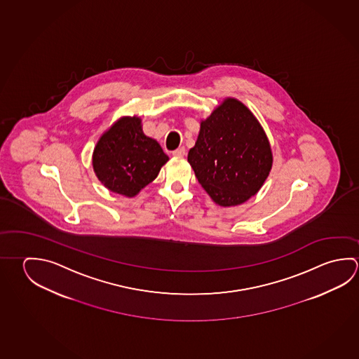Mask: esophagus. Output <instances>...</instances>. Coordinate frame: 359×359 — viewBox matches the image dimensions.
Returning a JSON list of instances; mask_svg holds the SVG:
<instances>
[{
  "instance_id": "obj_1",
  "label": "esophagus",
  "mask_w": 359,
  "mask_h": 359,
  "mask_svg": "<svg viewBox=\"0 0 359 359\" xmlns=\"http://www.w3.org/2000/svg\"><path fill=\"white\" fill-rule=\"evenodd\" d=\"M185 154H187V150H185V147H184V146H182V147H179V149L172 151V155H174V156H184Z\"/></svg>"
}]
</instances>
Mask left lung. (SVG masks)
Wrapping results in <instances>:
<instances>
[{
    "instance_id": "obj_1",
    "label": "left lung",
    "mask_w": 359,
    "mask_h": 359,
    "mask_svg": "<svg viewBox=\"0 0 359 359\" xmlns=\"http://www.w3.org/2000/svg\"><path fill=\"white\" fill-rule=\"evenodd\" d=\"M188 161L212 199L231 207L248 201L262 187L272 154L255 116L241 102L228 98L201 121Z\"/></svg>"
}]
</instances>
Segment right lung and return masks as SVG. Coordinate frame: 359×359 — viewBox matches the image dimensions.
Instances as JSON below:
<instances>
[{
	"instance_id": "1",
	"label": "right lung",
	"mask_w": 359,
	"mask_h": 359,
	"mask_svg": "<svg viewBox=\"0 0 359 359\" xmlns=\"http://www.w3.org/2000/svg\"><path fill=\"white\" fill-rule=\"evenodd\" d=\"M168 160L161 146L142 133L140 118L123 117L98 141L93 168L111 191L135 196L158 177Z\"/></svg>"
}]
</instances>
